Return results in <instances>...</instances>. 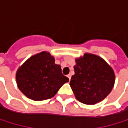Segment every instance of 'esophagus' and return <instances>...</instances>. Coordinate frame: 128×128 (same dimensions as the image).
I'll list each match as a JSON object with an SVG mask.
<instances>
[{
  "label": "esophagus",
  "mask_w": 128,
  "mask_h": 128,
  "mask_svg": "<svg viewBox=\"0 0 128 128\" xmlns=\"http://www.w3.org/2000/svg\"><path fill=\"white\" fill-rule=\"evenodd\" d=\"M68 79H69V80H70V78H71V75H70V74H68Z\"/></svg>",
  "instance_id": "34e87169"
}]
</instances>
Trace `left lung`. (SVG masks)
Returning a JSON list of instances; mask_svg holds the SVG:
<instances>
[{
    "label": "left lung",
    "mask_w": 128,
    "mask_h": 128,
    "mask_svg": "<svg viewBox=\"0 0 128 128\" xmlns=\"http://www.w3.org/2000/svg\"><path fill=\"white\" fill-rule=\"evenodd\" d=\"M70 85L78 100L93 105L104 100L114 85L113 68L102 58L85 53L75 59Z\"/></svg>",
    "instance_id": "8db88e82"
}]
</instances>
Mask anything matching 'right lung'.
<instances>
[{
  "instance_id": "right-lung-1",
  "label": "right lung",
  "mask_w": 128,
  "mask_h": 128,
  "mask_svg": "<svg viewBox=\"0 0 128 128\" xmlns=\"http://www.w3.org/2000/svg\"><path fill=\"white\" fill-rule=\"evenodd\" d=\"M69 79L62 74L60 65L48 51L36 54L17 70L16 82L20 90L29 99L44 100L54 96Z\"/></svg>"
}]
</instances>
